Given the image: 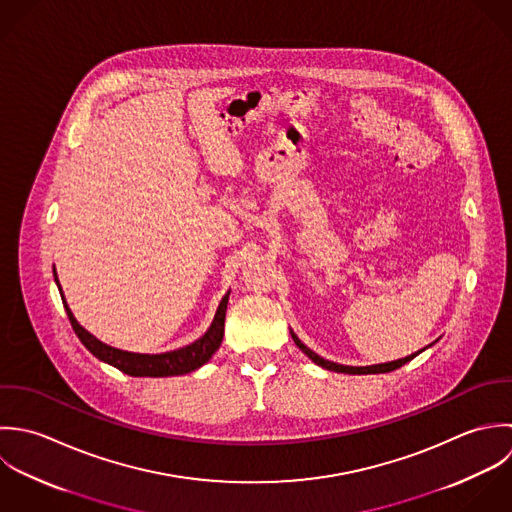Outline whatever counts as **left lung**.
<instances>
[{"mask_svg": "<svg viewBox=\"0 0 512 512\" xmlns=\"http://www.w3.org/2000/svg\"><path fill=\"white\" fill-rule=\"evenodd\" d=\"M293 338H295V342H297V346L307 354L308 358L314 362V364H318V366H322V368H326V370H332V372H342V374H386V372H392V370H396V368H400V366H404L406 362L409 360H413L419 352H415V354H411V356H406V358H402V360H396V362H388V364H378V366H364V368H354V366H342V364H334V362H328V360H324V358H320L318 354H314L310 348H307L295 334H293Z\"/></svg>", "mask_w": 512, "mask_h": 512, "instance_id": "1", "label": "left lung"}]
</instances>
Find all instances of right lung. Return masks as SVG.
I'll return each mask as SVG.
<instances>
[{
  "label": "right lung",
  "mask_w": 512,
  "mask_h": 512,
  "mask_svg": "<svg viewBox=\"0 0 512 512\" xmlns=\"http://www.w3.org/2000/svg\"><path fill=\"white\" fill-rule=\"evenodd\" d=\"M55 281H57V273H55ZM57 285H59V281H57ZM59 291H61V287H59ZM61 299H63V305H65L75 334L79 336V340L87 346V350L93 356H97L99 360H103L106 364L118 368L120 372H124L128 376H134V378H140V376L166 378V376H180V374L194 372L196 368L204 366L205 362L213 356V352L219 348V344L223 340V324H225V310H227L229 295H225L221 299L209 330L200 340H196L194 344H190L186 348L166 352V354H134V352H124V350L106 346L75 320L73 312L65 303V297H61Z\"/></svg>",
  "instance_id": "obj_1"
}]
</instances>
